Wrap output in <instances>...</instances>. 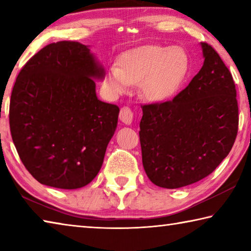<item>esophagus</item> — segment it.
<instances>
[{
  "instance_id": "34e87169",
  "label": "esophagus",
  "mask_w": 251,
  "mask_h": 251,
  "mask_svg": "<svg viewBox=\"0 0 251 251\" xmlns=\"http://www.w3.org/2000/svg\"><path fill=\"white\" fill-rule=\"evenodd\" d=\"M120 120L126 125H130L133 122V112L128 106H124L121 108L120 112Z\"/></svg>"
}]
</instances>
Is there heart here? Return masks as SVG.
<instances>
[{
  "instance_id": "1",
  "label": "heart",
  "mask_w": 251,
  "mask_h": 251,
  "mask_svg": "<svg viewBox=\"0 0 251 251\" xmlns=\"http://www.w3.org/2000/svg\"><path fill=\"white\" fill-rule=\"evenodd\" d=\"M190 71V57L182 46L143 45L123 53L118 66L106 71L104 84L110 95L120 96L139 84L144 99L164 101L179 91Z\"/></svg>"
}]
</instances>
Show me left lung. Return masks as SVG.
I'll return each instance as SVG.
<instances>
[{
	"mask_svg": "<svg viewBox=\"0 0 251 251\" xmlns=\"http://www.w3.org/2000/svg\"><path fill=\"white\" fill-rule=\"evenodd\" d=\"M203 65L173 100L142 106L143 166L152 184L175 189L207 177L226 158L238 131L230 72L201 43Z\"/></svg>",
	"mask_w": 251,
	"mask_h": 251,
	"instance_id": "left-lung-1",
	"label": "left lung"
}]
</instances>
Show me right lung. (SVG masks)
<instances>
[{
	"mask_svg": "<svg viewBox=\"0 0 251 251\" xmlns=\"http://www.w3.org/2000/svg\"><path fill=\"white\" fill-rule=\"evenodd\" d=\"M103 65L88 46L46 45L23 66L10 101L18 154L41 184L77 189L94 179L117 127L118 106L97 99Z\"/></svg>",
	"mask_w": 251,
	"mask_h": 251,
	"instance_id": "right-lung-1",
	"label": "right lung"
}]
</instances>
